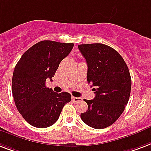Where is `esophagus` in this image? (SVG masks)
<instances>
[{"mask_svg":"<svg viewBox=\"0 0 151 151\" xmlns=\"http://www.w3.org/2000/svg\"><path fill=\"white\" fill-rule=\"evenodd\" d=\"M72 100H73V101H74L75 103H78V102H81V101H82L81 97H75V96H72Z\"/></svg>","mask_w":151,"mask_h":151,"instance_id":"esophagus-1","label":"esophagus"}]
</instances>
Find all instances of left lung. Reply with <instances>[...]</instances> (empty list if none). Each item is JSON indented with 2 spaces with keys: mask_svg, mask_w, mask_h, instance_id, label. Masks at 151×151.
<instances>
[{
  "mask_svg": "<svg viewBox=\"0 0 151 151\" xmlns=\"http://www.w3.org/2000/svg\"><path fill=\"white\" fill-rule=\"evenodd\" d=\"M86 58L87 81L94 87L93 100H86L88 110L81 114L88 126L102 129L116 121L128 102L132 88L129 70L122 56L102 43L78 45Z\"/></svg>",
  "mask_w": 151,
  "mask_h": 151,
  "instance_id": "obj_1",
  "label": "left lung"
}]
</instances>
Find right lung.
<instances>
[{"instance_id":"add662e5","label":"right lung","mask_w":151,"mask_h":151,"mask_svg":"<svg viewBox=\"0 0 151 151\" xmlns=\"http://www.w3.org/2000/svg\"><path fill=\"white\" fill-rule=\"evenodd\" d=\"M73 47V43L43 40L33 45L16 65L12 92L17 110L32 126L45 128L57 121L69 93H55L46 87V80L55 76L59 63Z\"/></svg>"}]
</instances>
